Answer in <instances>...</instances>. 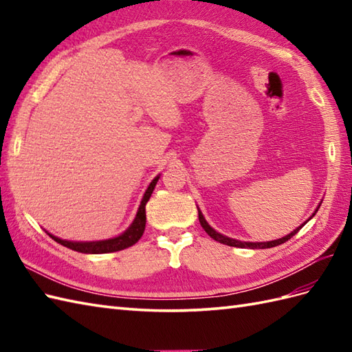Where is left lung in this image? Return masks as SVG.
Masks as SVG:
<instances>
[{
  "label": "left lung",
  "instance_id": "8db88e82",
  "mask_svg": "<svg viewBox=\"0 0 352 352\" xmlns=\"http://www.w3.org/2000/svg\"><path fill=\"white\" fill-rule=\"evenodd\" d=\"M319 208V207H318ZM318 208L315 210V213L318 212ZM315 213H313L311 216H315ZM198 218H199V223H201V227L204 228V231L206 233L210 236L212 239H214L216 242H219V243H223V245H228V246H236V248H250V250H265V248H274V246H278V245H281V243H284V242H287L290 237H294L298 231H300L301 228H302V226L301 227H298V228H295L294 231H292L290 234H287V236H284V237H281V239H276V241H271V242H241V241H236V239H231V237H227V236H223V234H221V233H218V231L216 230H213L210 226H208L207 223V221L204 219V216H203V213H201V210L198 208Z\"/></svg>",
  "mask_w": 352,
  "mask_h": 352
}]
</instances>
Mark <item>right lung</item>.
I'll list each match as a JSON object with an SVG mask.
<instances>
[{
	"instance_id": "add662e5",
	"label": "right lung",
	"mask_w": 352,
	"mask_h": 352,
	"mask_svg": "<svg viewBox=\"0 0 352 352\" xmlns=\"http://www.w3.org/2000/svg\"><path fill=\"white\" fill-rule=\"evenodd\" d=\"M159 175H157L154 180L149 183L148 189L145 192L144 198L140 201V206H139V210L136 218H134L131 226L126 228L122 234H119L113 239H107V241H96V242H71V241H63V239H58L56 236L50 234L48 231V236L54 239L57 243H60L66 248L74 250L77 252H83V254H106V252H115V251H121L129 248V246L136 243L139 239L142 237L145 231V223H146V213H145V206L148 203L149 197H151V193L155 188L157 182H159Z\"/></svg>"
}]
</instances>
